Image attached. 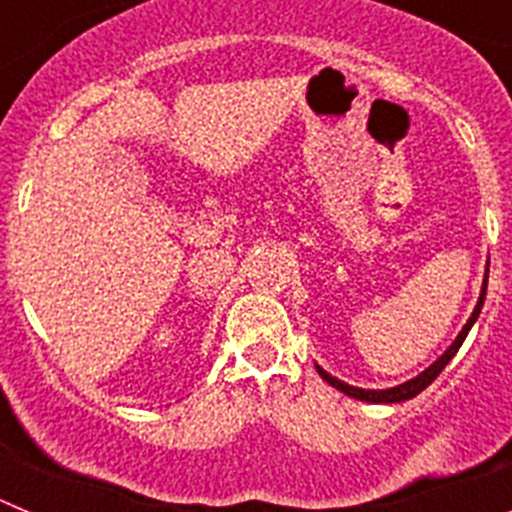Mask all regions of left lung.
<instances>
[{
    "label": "left lung",
    "mask_w": 512,
    "mask_h": 512,
    "mask_svg": "<svg viewBox=\"0 0 512 512\" xmlns=\"http://www.w3.org/2000/svg\"><path fill=\"white\" fill-rule=\"evenodd\" d=\"M487 274H490V266H487ZM485 295H487V277H485V284H482V295H479V302H477V307H474L472 318H469L467 325L461 328V333H459V336H456V341L451 343L449 351H446V354H443L441 359L436 361V364L428 366V369H425L423 374H418V377L410 379V382L400 384V387H392V390H359V387H351V384H343L341 379L330 377V374L323 372L320 366H318V374L325 379V382L330 384V387H336V390H341L343 395L356 397V400H364V402H405V400H410V397L420 395V392H423L425 387H428V384H431L433 379H436L438 374L443 372V366H446L451 359H454V354H456V351H459L461 343H464L467 333H469V330H472L474 320L479 318V310H482V305H485Z\"/></svg>",
    "instance_id": "8db88e82"
}]
</instances>
